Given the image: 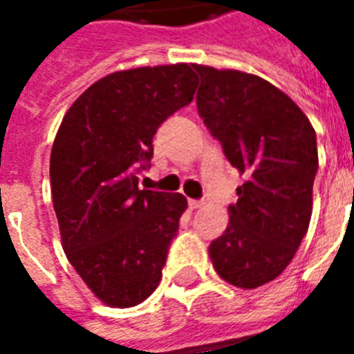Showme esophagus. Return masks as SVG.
I'll list each match as a JSON object with an SVG mask.
<instances>
[{
  "label": "esophagus",
  "mask_w": 354,
  "mask_h": 354,
  "mask_svg": "<svg viewBox=\"0 0 354 354\" xmlns=\"http://www.w3.org/2000/svg\"><path fill=\"white\" fill-rule=\"evenodd\" d=\"M205 205V201H201V199H189V207L192 208H201Z\"/></svg>",
  "instance_id": "34e87169"
}]
</instances>
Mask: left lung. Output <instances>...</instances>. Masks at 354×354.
<instances>
[{
  "instance_id": "obj_1",
  "label": "left lung",
  "mask_w": 354,
  "mask_h": 354,
  "mask_svg": "<svg viewBox=\"0 0 354 354\" xmlns=\"http://www.w3.org/2000/svg\"><path fill=\"white\" fill-rule=\"evenodd\" d=\"M197 109L223 155L246 182L230 223L208 254L216 273L239 288L273 281L309 230L317 134L286 94L252 73L195 66Z\"/></svg>"
}]
</instances>
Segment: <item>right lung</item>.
Listing matches in <instances>:
<instances>
[{"instance_id":"right-lung-1","label":"right lung","mask_w":354,"mask_h":354,"mask_svg":"<svg viewBox=\"0 0 354 354\" xmlns=\"http://www.w3.org/2000/svg\"><path fill=\"white\" fill-rule=\"evenodd\" d=\"M189 64L109 73L81 94L50 151L53 205L62 246L93 294L111 307L142 304L159 286L187 201L140 189L153 136L193 100Z\"/></svg>"}]
</instances>
